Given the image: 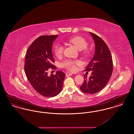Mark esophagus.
<instances>
[{
    "mask_svg": "<svg viewBox=\"0 0 134 134\" xmlns=\"http://www.w3.org/2000/svg\"><path fill=\"white\" fill-rule=\"evenodd\" d=\"M72 75H73V74H72V73L68 72H66V75L67 76H71Z\"/></svg>",
    "mask_w": 134,
    "mask_h": 134,
    "instance_id": "obj_1",
    "label": "esophagus"
}]
</instances>
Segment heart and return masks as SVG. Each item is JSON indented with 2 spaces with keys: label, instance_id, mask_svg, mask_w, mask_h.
<instances>
[{
  "label": "heart",
  "instance_id": "heart-1",
  "mask_svg": "<svg viewBox=\"0 0 134 134\" xmlns=\"http://www.w3.org/2000/svg\"><path fill=\"white\" fill-rule=\"evenodd\" d=\"M67 42L74 45L79 51L83 49V54L87 55L88 51L86 50V48L88 46V43L85 38L81 36H75L71 37L67 40ZM63 52V47L61 45H56L55 47L54 52L57 57L61 56ZM80 64V62L77 60L68 59L64 61L62 66L66 69L70 71H74L76 69V65Z\"/></svg>",
  "mask_w": 134,
  "mask_h": 134
}]
</instances>
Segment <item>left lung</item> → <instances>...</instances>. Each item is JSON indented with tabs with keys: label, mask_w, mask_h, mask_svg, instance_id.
<instances>
[{
	"label": "left lung",
	"mask_w": 134,
	"mask_h": 134,
	"mask_svg": "<svg viewBox=\"0 0 134 134\" xmlns=\"http://www.w3.org/2000/svg\"><path fill=\"white\" fill-rule=\"evenodd\" d=\"M95 43V53L85 71H92L89 79L84 77L80 89L83 92L94 94L102 90L108 83L113 70L112 56L108 46L102 38L89 32Z\"/></svg>",
	"instance_id": "left-lung-1"
}]
</instances>
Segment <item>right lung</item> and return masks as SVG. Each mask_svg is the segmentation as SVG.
I'll return each mask as SVG.
<instances>
[{
    "label": "right lung",
    "mask_w": 134,
    "mask_h": 134,
    "mask_svg": "<svg viewBox=\"0 0 134 134\" xmlns=\"http://www.w3.org/2000/svg\"><path fill=\"white\" fill-rule=\"evenodd\" d=\"M58 35L42 36L36 39L27 49L25 71L32 87L41 95L51 97L57 96L62 89L65 77L64 72L57 71L55 75L49 76L48 71L54 69L52 54L53 42Z\"/></svg>",
    "instance_id": "add662e5"
}]
</instances>
